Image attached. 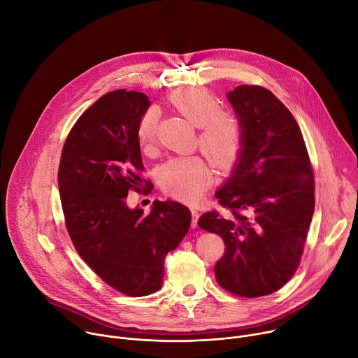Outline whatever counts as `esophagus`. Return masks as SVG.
Returning <instances> with one entry per match:
<instances>
[{
    "mask_svg": "<svg viewBox=\"0 0 358 358\" xmlns=\"http://www.w3.org/2000/svg\"><path fill=\"white\" fill-rule=\"evenodd\" d=\"M191 214H192L191 227H192V228H196V225H198V218H199V213H198V211H195V210H192V211H191Z\"/></svg>",
    "mask_w": 358,
    "mask_h": 358,
    "instance_id": "esophagus-1",
    "label": "esophagus"
}]
</instances>
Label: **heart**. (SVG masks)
I'll return each mask as SVG.
<instances>
[{"mask_svg": "<svg viewBox=\"0 0 358 358\" xmlns=\"http://www.w3.org/2000/svg\"><path fill=\"white\" fill-rule=\"evenodd\" d=\"M171 105L195 127L199 129L198 144L218 167H228L238 157L242 147V127L239 120L221 112L215 96L202 87L176 90ZM159 113L156 108L147 109L137 124V138L143 148L151 147L156 138ZM164 189L184 201H196L211 181V169L199 156L174 157L160 169Z\"/></svg>", "mask_w": 358, "mask_h": 358, "instance_id": "b5f03b06", "label": "heart"}]
</instances>
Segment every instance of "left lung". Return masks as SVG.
I'll use <instances>...</instances> for the list:
<instances>
[{
    "label": "left lung",
    "instance_id": "1",
    "mask_svg": "<svg viewBox=\"0 0 358 358\" xmlns=\"http://www.w3.org/2000/svg\"><path fill=\"white\" fill-rule=\"evenodd\" d=\"M227 99L242 147L215 196L231 213H207L198 225L225 242L217 282L258 297L279 290L297 269L315 211L313 171L294 117L272 92L241 85Z\"/></svg>",
    "mask_w": 358,
    "mask_h": 358
}]
</instances>
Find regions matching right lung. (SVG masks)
<instances>
[{
	"instance_id": "right-lung-1",
	"label": "right lung",
	"mask_w": 358,
	"mask_h": 358,
	"mask_svg": "<svg viewBox=\"0 0 358 358\" xmlns=\"http://www.w3.org/2000/svg\"><path fill=\"white\" fill-rule=\"evenodd\" d=\"M148 108V96L134 90L97 99L71 130L58 171L66 228L80 258L134 297L162 289L166 255L191 225L189 210L177 201L156 199L150 214L127 206L129 189L143 185L137 124Z\"/></svg>"
}]
</instances>
